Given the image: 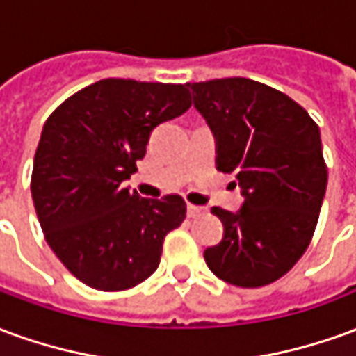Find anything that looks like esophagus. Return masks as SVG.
<instances>
[{"label": "esophagus", "instance_id": "esophagus-1", "mask_svg": "<svg viewBox=\"0 0 356 356\" xmlns=\"http://www.w3.org/2000/svg\"><path fill=\"white\" fill-rule=\"evenodd\" d=\"M206 213V208H202V206H194V204H186V216L193 217V219H196V217H202Z\"/></svg>", "mask_w": 356, "mask_h": 356}]
</instances>
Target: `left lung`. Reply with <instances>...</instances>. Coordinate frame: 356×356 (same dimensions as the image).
Here are the masks:
<instances>
[{"instance_id":"1","label":"left lung","mask_w":356,"mask_h":356,"mask_svg":"<svg viewBox=\"0 0 356 356\" xmlns=\"http://www.w3.org/2000/svg\"><path fill=\"white\" fill-rule=\"evenodd\" d=\"M217 140V170L234 173L244 204L211 208L223 240L209 270L240 288L275 282L305 254L328 183L318 125L282 91L248 78L188 83Z\"/></svg>"}]
</instances>
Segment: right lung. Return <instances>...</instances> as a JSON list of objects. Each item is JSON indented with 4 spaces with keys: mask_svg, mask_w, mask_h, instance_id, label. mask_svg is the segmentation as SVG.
Masks as SVG:
<instances>
[{
    "mask_svg": "<svg viewBox=\"0 0 356 356\" xmlns=\"http://www.w3.org/2000/svg\"><path fill=\"white\" fill-rule=\"evenodd\" d=\"M181 83L95 81L68 97L43 125L32 200L45 240L78 280L122 291L154 273L165 234L186 216L179 194L140 198L124 188L156 125L191 108Z\"/></svg>",
    "mask_w": 356,
    "mask_h": 356,
    "instance_id": "right-lung-1",
    "label": "right lung"
}]
</instances>
